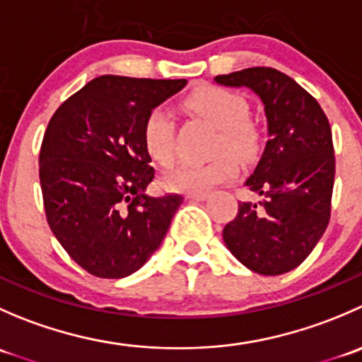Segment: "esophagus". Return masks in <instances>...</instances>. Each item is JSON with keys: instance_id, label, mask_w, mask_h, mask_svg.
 <instances>
[{"instance_id": "1", "label": "esophagus", "mask_w": 362, "mask_h": 362, "mask_svg": "<svg viewBox=\"0 0 362 362\" xmlns=\"http://www.w3.org/2000/svg\"><path fill=\"white\" fill-rule=\"evenodd\" d=\"M185 198L191 199V202H203V199L208 198V192H189Z\"/></svg>"}]
</instances>
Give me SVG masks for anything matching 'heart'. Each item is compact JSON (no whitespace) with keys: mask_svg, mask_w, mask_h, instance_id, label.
<instances>
[{"mask_svg":"<svg viewBox=\"0 0 362 362\" xmlns=\"http://www.w3.org/2000/svg\"><path fill=\"white\" fill-rule=\"evenodd\" d=\"M185 105L191 112L217 127L211 154L206 163H184L163 178L168 191L204 192L238 173L240 160H252L261 147V129L249 117V101L238 93L217 86H203L189 94ZM141 140L147 154L160 166L175 159V124L170 112L156 107L141 126Z\"/></svg>","mask_w":362,"mask_h":362,"instance_id":"b5f03b06","label":"heart"}]
</instances>
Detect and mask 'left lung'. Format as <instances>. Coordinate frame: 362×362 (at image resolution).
Instances as JSON below:
<instances>
[{"instance_id":"obj_1","label":"left lung","mask_w":362,"mask_h":362,"mask_svg":"<svg viewBox=\"0 0 362 362\" xmlns=\"http://www.w3.org/2000/svg\"><path fill=\"white\" fill-rule=\"evenodd\" d=\"M215 80L257 93L269 131L264 154L245 182L261 202H240L222 238L252 272L282 275L308 257L329 224L334 184L329 120L308 90L275 68H247Z\"/></svg>"}]
</instances>
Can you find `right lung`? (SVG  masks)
Listing matches in <instances>:
<instances>
[{
  "mask_svg": "<svg viewBox=\"0 0 362 362\" xmlns=\"http://www.w3.org/2000/svg\"><path fill=\"white\" fill-rule=\"evenodd\" d=\"M187 80L103 75L69 96L40 148L47 222L69 257L100 279L147 262L184 198L145 194L154 168L141 140L147 113Z\"/></svg>",
  "mask_w": 362,
  "mask_h": 362,
  "instance_id": "right-lung-1",
  "label": "right lung"
}]
</instances>
